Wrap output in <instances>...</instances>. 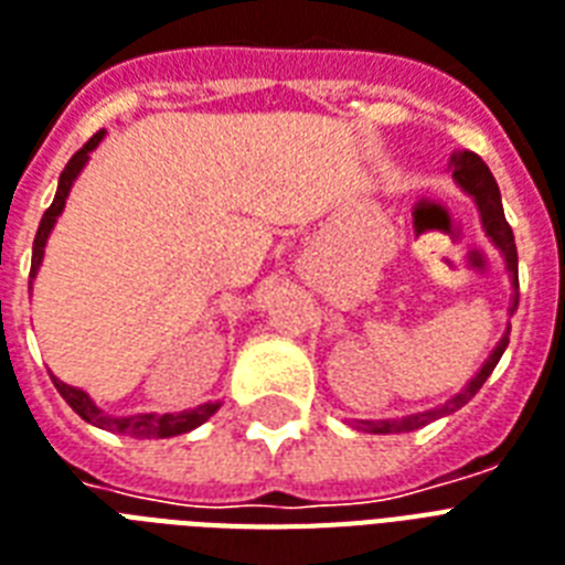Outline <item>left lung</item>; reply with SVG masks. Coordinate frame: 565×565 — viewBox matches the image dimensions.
<instances>
[{"instance_id":"8db88e82","label":"left lung","mask_w":565,"mask_h":565,"mask_svg":"<svg viewBox=\"0 0 565 565\" xmlns=\"http://www.w3.org/2000/svg\"><path fill=\"white\" fill-rule=\"evenodd\" d=\"M454 180L459 186L468 192V195L477 201L480 206V218H483L486 236L492 239L494 248L503 254V260H507V273L512 278V305L510 313L519 308V252H515V236H512V227L507 222V215H503V204H501V192H498V183H494L492 171L486 166L483 159L471 153V150H462V153H454ZM507 343H510V326L503 331V338L498 340V347L492 350V355L486 359V364L480 367V373L468 382V385L456 394L454 399H447L445 406L429 408V412H417V415H406V417H391V420H355V429H364V433H373V436H391V433H412V429H420V426L433 424L438 417L454 415L456 408H462L468 399L483 387V382L492 376V370L498 367V361H501L503 350H507Z\"/></svg>"}]
</instances>
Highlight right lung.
<instances>
[{
	"label": "right lung",
	"instance_id": "obj_1",
	"mask_svg": "<svg viewBox=\"0 0 565 565\" xmlns=\"http://www.w3.org/2000/svg\"><path fill=\"white\" fill-rule=\"evenodd\" d=\"M106 136V129L100 132H94L92 139L85 141L76 153L71 157V162L64 166L62 178H58V189H55V198L50 210L43 213L41 225H38V234H34V248H32V273H29V290H32V278L38 275V266H41V257H43V245L50 239V231H53L55 218L62 215L64 210V201L71 195V186L76 174H79L85 162H88V153H92L97 145L103 141ZM53 385L55 391L62 394L64 403L82 417V420H88V424L100 426V429H109V433H120V436H132V438H171V436H183L189 429H195L201 426L204 420L218 412V403H204V406L198 408H186V412H174V415H129V417H111V415H103V408L94 406V399L79 391V387L67 385L62 379L53 376Z\"/></svg>",
	"mask_w": 565,
	"mask_h": 565
}]
</instances>
